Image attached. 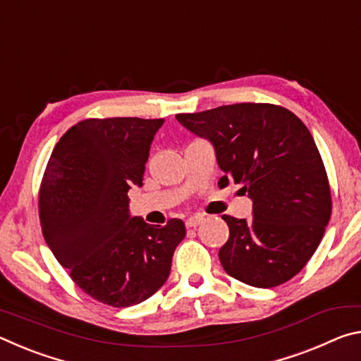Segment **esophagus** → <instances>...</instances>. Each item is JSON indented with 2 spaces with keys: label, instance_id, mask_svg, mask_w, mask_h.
Masks as SVG:
<instances>
[{
  "label": "esophagus",
  "instance_id": "1",
  "mask_svg": "<svg viewBox=\"0 0 361 361\" xmlns=\"http://www.w3.org/2000/svg\"><path fill=\"white\" fill-rule=\"evenodd\" d=\"M204 221V216L200 215H194V216H189L186 219V228H197V226Z\"/></svg>",
  "mask_w": 361,
  "mask_h": 361
}]
</instances>
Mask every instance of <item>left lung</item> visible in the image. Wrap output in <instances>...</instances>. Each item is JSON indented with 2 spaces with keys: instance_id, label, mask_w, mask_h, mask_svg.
Returning <instances> with one entry per match:
<instances>
[{
  "instance_id": "obj_1",
  "label": "left lung",
  "mask_w": 361,
  "mask_h": 361,
  "mask_svg": "<svg viewBox=\"0 0 361 361\" xmlns=\"http://www.w3.org/2000/svg\"><path fill=\"white\" fill-rule=\"evenodd\" d=\"M176 121L213 145L223 170L218 186L242 185L253 202L248 221L223 215L229 226L218 253L224 271L256 288L295 277L331 216L328 176L304 122L271 103H235L176 114Z\"/></svg>"
}]
</instances>
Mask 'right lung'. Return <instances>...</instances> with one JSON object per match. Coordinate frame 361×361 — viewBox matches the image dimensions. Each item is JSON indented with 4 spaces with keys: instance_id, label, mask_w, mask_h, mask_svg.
Here are the masks:
<instances>
[{
    "instance_id": "1",
    "label": "right lung",
    "mask_w": 361,
    "mask_h": 361,
    "mask_svg": "<svg viewBox=\"0 0 361 361\" xmlns=\"http://www.w3.org/2000/svg\"><path fill=\"white\" fill-rule=\"evenodd\" d=\"M164 119L78 122L59 140L39 189L47 247L79 288L113 307H130L167 282L185 239L181 219L154 228L129 210L143 185L151 143Z\"/></svg>"
}]
</instances>
